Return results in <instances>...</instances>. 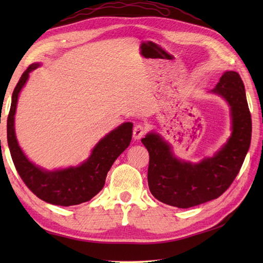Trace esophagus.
<instances>
[{"label": "esophagus", "mask_w": 263, "mask_h": 263, "mask_svg": "<svg viewBox=\"0 0 263 263\" xmlns=\"http://www.w3.org/2000/svg\"><path fill=\"white\" fill-rule=\"evenodd\" d=\"M144 136V127L141 124H138L133 128V139L135 140H140Z\"/></svg>", "instance_id": "esophagus-1"}]
</instances>
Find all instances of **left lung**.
<instances>
[{
  "label": "left lung",
  "mask_w": 263,
  "mask_h": 263,
  "mask_svg": "<svg viewBox=\"0 0 263 263\" xmlns=\"http://www.w3.org/2000/svg\"><path fill=\"white\" fill-rule=\"evenodd\" d=\"M212 92L231 106L233 130L214 157L192 164L177 159L170 144L154 132L141 140L149 153V190L160 202L183 209L208 202L220 197L241 170L252 136L244 83L237 72L226 71Z\"/></svg>",
  "instance_id": "1"
}]
</instances>
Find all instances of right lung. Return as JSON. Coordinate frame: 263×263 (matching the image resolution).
Masks as SVG:
<instances>
[{
    "mask_svg": "<svg viewBox=\"0 0 263 263\" xmlns=\"http://www.w3.org/2000/svg\"><path fill=\"white\" fill-rule=\"evenodd\" d=\"M39 64H31L22 73L12 93L8 116V144L18 174L30 191L45 202L69 206L93 198L104 187L106 176L115 159L128 147L133 124L123 123L100 140L85 163L77 167L48 172L32 164L22 153L15 138L14 114L18 97L29 73Z\"/></svg>",
    "mask_w": 263,
    "mask_h": 263,
    "instance_id": "right-lung-1",
    "label": "right lung"
}]
</instances>
